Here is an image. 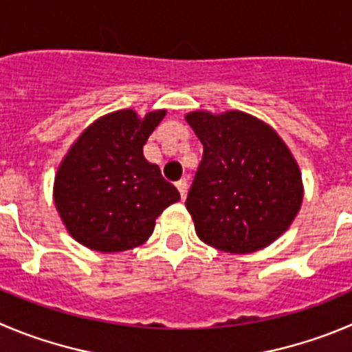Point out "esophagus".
Here are the masks:
<instances>
[{
	"label": "esophagus",
	"mask_w": 352,
	"mask_h": 352,
	"mask_svg": "<svg viewBox=\"0 0 352 352\" xmlns=\"http://www.w3.org/2000/svg\"><path fill=\"white\" fill-rule=\"evenodd\" d=\"M176 188H178V192H179V195H182V199H185L186 188H188V182H186L185 178L179 179V182L176 183Z\"/></svg>",
	"instance_id": "obj_1"
}]
</instances>
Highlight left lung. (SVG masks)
<instances>
[{
  "instance_id": "obj_1",
  "label": "left lung",
  "mask_w": 352,
  "mask_h": 352,
  "mask_svg": "<svg viewBox=\"0 0 352 352\" xmlns=\"http://www.w3.org/2000/svg\"><path fill=\"white\" fill-rule=\"evenodd\" d=\"M204 145L186 195L202 242L232 254L264 249L290 226L302 202L296 160L276 133L249 113L192 112Z\"/></svg>"
}]
</instances>
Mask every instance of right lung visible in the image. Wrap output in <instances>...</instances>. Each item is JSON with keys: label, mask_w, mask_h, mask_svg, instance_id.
<instances>
[{"label": "right lung", "mask_w": 352, "mask_h": 352, "mask_svg": "<svg viewBox=\"0 0 352 352\" xmlns=\"http://www.w3.org/2000/svg\"><path fill=\"white\" fill-rule=\"evenodd\" d=\"M166 110L138 119L119 110L93 122L67 153L55 178V206L70 235L100 252L142 245L179 192L159 166L146 162L143 145Z\"/></svg>", "instance_id": "1"}]
</instances>
